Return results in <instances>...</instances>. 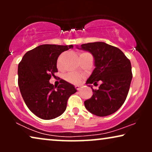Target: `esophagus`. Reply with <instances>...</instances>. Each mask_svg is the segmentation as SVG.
<instances>
[{
	"instance_id": "obj_1",
	"label": "esophagus",
	"mask_w": 152,
	"mask_h": 152,
	"mask_svg": "<svg viewBox=\"0 0 152 152\" xmlns=\"http://www.w3.org/2000/svg\"><path fill=\"white\" fill-rule=\"evenodd\" d=\"M75 88H76L77 91H79V90H80V86H78V85H76V86H75Z\"/></svg>"
}]
</instances>
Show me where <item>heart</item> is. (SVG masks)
<instances>
[{"label": "heart", "mask_w": 152, "mask_h": 152, "mask_svg": "<svg viewBox=\"0 0 152 152\" xmlns=\"http://www.w3.org/2000/svg\"><path fill=\"white\" fill-rule=\"evenodd\" d=\"M88 53H80V56H83L88 55ZM59 66V65H58ZM64 78L66 81L69 82L70 83H73V84H77L80 81L81 77L77 73H72V72H68L64 76Z\"/></svg>", "instance_id": "1"}]
</instances>
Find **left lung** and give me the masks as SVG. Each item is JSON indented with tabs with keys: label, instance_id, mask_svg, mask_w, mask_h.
Here are the masks:
<instances>
[{
	"label": "left lung",
	"instance_id": "left-lung-1",
	"mask_svg": "<svg viewBox=\"0 0 152 152\" xmlns=\"http://www.w3.org/2000/svg\"><path fill=\"white\" fill-rule=\"evenodd\" d=\"M80 49L90 52L95 59V68L86 84L102 82L97 90L91 86L93 94L84 102L85 107L99 117L115 113L124 104L129 91L133 77L129 59L119 48L104 42L84 43Z\"/></svg>",
	"mask_w": 152,
	"mask_h": 152
}]
</instances>
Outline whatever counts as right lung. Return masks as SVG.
I'll use <instances>...</instances> for the list:
<instances>
[{"instance_id": "add662e5", "label": "right lung", "mask_w": 152, "mask_h": 152, "mask_svg": "<svg viewBox=\"0 0 152 152\" xmlns=\"http://www.w3.org/2000/svg\"><path fill=\"white\" fill-rule=\"evenodd\" d=\"M73 45L44 44L27 52L18 66V84L28 109L37 117L51 120L66 111L70 96L76 88L64 80L59 86L50 83L58 72L57 61L61 53Z\"/></svg>"}]
</instances>
